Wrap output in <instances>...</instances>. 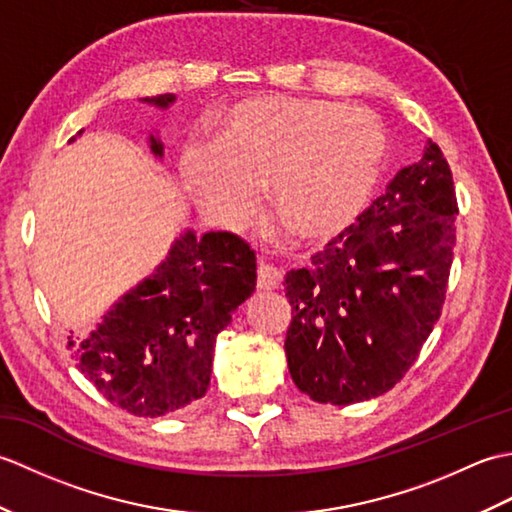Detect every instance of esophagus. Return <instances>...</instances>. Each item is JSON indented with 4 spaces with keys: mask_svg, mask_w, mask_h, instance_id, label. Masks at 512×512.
<instances>
[{
    "mask_svg": "<svg viewBox=\"0 0 512 512\" xmlns=\"http://www.w3.org/2000/svg\"><path fill=\"white\" fill-rule=\"evenodd\" d=\"M281 270L268 266V264H259L257 268V288L259 290H277L281 286Z\"/></svg>",
    "mask_w": 512,
    "mask_h": 512,
    "instance_id": "obj_1",
    "label": "esophagus"
}]
</instances>
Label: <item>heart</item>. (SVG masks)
Instances as JSON below:
<instances>
[{"instance_id":"1","label":"heart","mask_w":512,"mask_h":512,"mask_svg":"<svg viewBox=\"0 0 512 512\" xmlns=\"http://www.w3.org/2000/svg\"><path fill=\"white\" fill-rule=\"evenodd\" d=\"M385 158L387 132L374 112L277 96L233 107L215 147H184L180 178L215 224H242L264 182L270 206L299 237L330 239L367 209Z\"/></svg>"}]
</instances>
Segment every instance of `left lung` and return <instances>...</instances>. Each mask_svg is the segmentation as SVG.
<instances>
[{
	"label": "left lung",
	"mask_w": 512,
	"mask_h": 512,
	"mask_svg": "<svg viewBox=\"0 0 512 512\" xmlns=\"http://www.w3.org/2000/svg\"><path fill=\"white\" fill-rule=\"evenodd\" d=\"M455 189L436 143L385 195L286 275V358L299 391L325 405L383 396L440 319L455 244Z\"/></svg>",
	"instance_id": "left-lung-1"
}]
</instances>
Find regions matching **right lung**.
I'll use <instances>...</instances> for the list:
<instances>
[{"label":"right lung","mask_w":512,"mask_h":512,"mask_svg":"<svg viewBox=\"0 0 512 512\" xmlns=\"http://www.w3.org/2000/svg\"><path fill=\"white\" fill-rule=\"evenodd\" d=\"M138 101L165 112L176 94ZM147 145L162 160L165 145L156 129ZM255 286L257 264L248 244L233 233L198 237L187 228L154 273L103 314L99 328L68 336V345L81 374L107 400L140 418L165 416L206 394L217 334Z\"/></svg>","instance_id":"1"}]
</instances>
